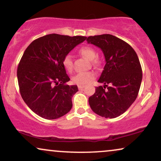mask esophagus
Here are the masks:
<instances>
[{
  "label": "esophagus",
  "instance_id": "34e87169",
  "mask_svg": "<svg viewBox=\"0 0 161 161\" xmlns=\"http://www.w3.org/2000/svg\"><path fill=\"white\" fill-rule=\"evenodd\" d=\"M78 88L80 90H82L84 88H85V86L84 85H78Z\"/></svg>",
  "mask_w": 161,
  "mask_h": 161
}]
</instances>
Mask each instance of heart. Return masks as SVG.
Returning <instances> with one entry per match:
<instances>
[{
    "instance_id": "heart-1",
    "label": "heart",
    "mask_w": 161,
    "mask_h": 161,
    "mask_svg": "<svg viewBox=\"0 0 161 161\" xmlns=\"http://www.w3.org/2000/svg\"><path fill=\"white\" fill-rule=\"evenodd\" d=\"M80 53L85 58L89 60H92V64L98 65L99 61L96 58V52L92 47H83L80 49ZM63 65L65 70L68 71H71L73 69V60L70 54H67L64 56L63 59ZM96 76L94 72L86 71L80 72L76 74L72 77V81L76 85H85L90 82Z\"/></svg>"
}]
</instances>
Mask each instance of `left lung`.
<instances>
[{
    "mask_svg": "<svg viewBox=\"0 0 161 161\" xmlns=\"http://www.w3.org/2000/svg\"><path fill=\"white\" fill-rule=\"evenodd\" d=\"M88 44L102 50L106 64L98 82L89 98L91 109L105 118H115L130 107L139 93L142 70L139 58L132 47L120 38L110 34L89 36Z\"/></svg>",
    "mask_w": 161,
    "mask_h": 161,
    "instance_id": "left-lung-1",
    "label": "left lung"
}]
</instances>
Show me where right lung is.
Segmentation results:
<instances>
[{
  "label": "right lung",
  "instance_id": "1",
  "mask_svg": "<svg viewBox=\"0 0 161 161\" xmlns=\"http://www.w3.org/2000/svg\"><path fill=\"white\" fill-rule=\"evenodd\" d=\"M86 38L53 33L34 40L24 52L17 73L20 94L42 118L58 119L71 109L78 87L66 85L70 78L63 59Z\"/></svg>",
  "mask_w": 161,
  "mask_h": 161
}]
</instances>
